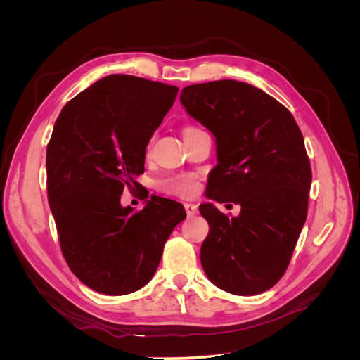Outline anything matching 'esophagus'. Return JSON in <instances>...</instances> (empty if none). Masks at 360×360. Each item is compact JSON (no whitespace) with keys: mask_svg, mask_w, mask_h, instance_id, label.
Wrapping results in <instances>:
<instances>
[{"mask_svg":"<svg viewBox=\"0 0 360 360\" xmlns=\"http://www.w3.org/2000/svg\"><path fill=\"white\" fill-rule=\"evenodd\" d=\"M184 210H186L188 216H193V214L198 213V205L186 202V204H184Z\"/></svg>","mask_w":360,"mask_h":360,"instance_id":"esophagus-1","label":"esophagus"}]
</instances>
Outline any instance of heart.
Wrapping results in <instances>:
<instances>
[{
	"label": "heart",
	"instance_id": "obj_1",
	"mask_svg": "<svg viewBox=\"0 0 360 360\" xmlns=\"http://www.w3.org/2000/svg\"><path fill=\"white\" fill-rule=\"evenodd\" d=\"M197 127H186L183 130V135L192 132ZM158 189L167 195H174V197L189 198L198 191V179L192 172H181V174H172L165 179L159 180Z\"/></svg>",
	"mask_w": 360,
	"mask_h": 360
}]
</instances>
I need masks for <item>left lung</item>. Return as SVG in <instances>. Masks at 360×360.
<instances>
[{
    "label": "left lung",
    "instance_id": "obj_1",
    "mask_svg": "<svg viewBox=\"0 0 360 360\" xmlns=\"http://www.w3.org/2000/svg\"><path fill=\"white\" fill-rule=\"evenodd\" d=\"M180 101L216 138L219 163L205 195L242 207L237 217L200 207L210 226L202 269L224 291L263 292L284 276L307 221L312 172L303 135L284 105L246 82L189 85Z\"/></svg>",
    "mask_w": 360,
    "mask_h": 360
}]
</instances>
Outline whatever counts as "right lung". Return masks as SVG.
I'll use <instances>...</instances> for the list:
<instances>
[{"label":"right lung","mask_w":360,"mask_h":360,"mask_svg":"<svg viewBox=\"0 0 360 360\" xmlns=\"http://www.w3.org/2000/svg\"><path fill=\"white\" fill-rule=\"evenodd\" d=\"M179 89L132 75H110L66 103L46 148L48 200L60 248L82 284L110 296L143 288L163 246L184 221L183 205L151 197L122 207L138 189L146 148Z\"/></svg>","instance_id":"add662e5"}]
</instances>
